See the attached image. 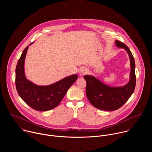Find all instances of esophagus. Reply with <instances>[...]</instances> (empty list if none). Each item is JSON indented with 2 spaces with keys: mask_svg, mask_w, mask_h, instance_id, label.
Segmentation results:
<instances>
[{
  "mask_svg": "<svg viewBox=\"0 0 152 152\" xmlns=\"http://www.w3.org/2000/svg\"><path fill=\"white\" fill-rule=\"evenodd\" d=\"M88 72V69L85 68V67H83L80 69V72H79V76H83L84 75H85L86 73Z\"/></svg>",
  "mask_w": 152,
  "mask_h": 152,
  "instance_id": "1",
  "label": "esophagus"
}]
</instances>
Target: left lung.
Masks as SVG:
<instances>
[{
	"label": "left lung",
	"instance_id": "8db88e82",
	"mask_svg": "<svg viewBox=\"0 0 152 152\" xmlns=\"http://www.w3.org/2000/svg\"><path fill=\"white\" fill-rule=\"evenodd\" d=\"M117 47L124 49L127 53L131 65L129 81L123 86L107 85L94 76L85 75L86 94L91 104L103 111H115L121 107L133 94L136 85L135 63L130 49L124 43L115 40Z\"/></svg>",
	"mask_w": 152,
	"mask_h": 152
}]
</instances>
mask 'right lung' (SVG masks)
Masks as SVG:
<instances>
[{
    "label": "right lung",
    "mask_w": 152,
    "mask_h": 152,
    "mask_svg": "<svg viewBox=\"0 0 152 152\" xmlns=\"http://www.w3.org/2000/svg\"><path fill=\"white\" fill-rule=\"evenodd\" d=\"M25 49L17 62L15 69L16 89L20 97L34 110L47 111L60 103L78 76L72 75L49 85H37L27 79L25 73V61L29 46Z\"/></svg>",
    "instance_id": "1"
}]
</instances>
